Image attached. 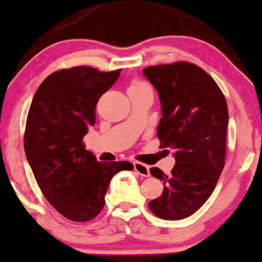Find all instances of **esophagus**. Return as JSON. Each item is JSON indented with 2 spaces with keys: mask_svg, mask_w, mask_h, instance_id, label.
I'll return each instance as SVG.
<instances>
[{
  "mask_svg": "<svg viewBox=\"0 0 262 262\" xmlns=\"http://www.w3.org/2000/svg\"><path fill=\"white\" fill-rule=\"evenodd\" d=\"M133 166H134V170H136L137 173H139L140 176H144V177H148V176L150 174L149 167H148L147 164L140 163V162H134Z\"/></svg>",
  "mask_w": 262,
  "mask_h": 262,
  "instance_id": "34e87169",
  "label": "esophagus"
}]
</instances>
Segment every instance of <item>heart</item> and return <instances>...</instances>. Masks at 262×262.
Masks as SVG:
<instances>
[{
	"instance_id": "heart-1",
	"label": "heart",
	"mask_w": 262,
	"mask_h": 262,
	"mask_svg": "<svg viewBox=\"0 0 262 262\" xmlns=\"http://www.w3.org/2000/svg\"><path fill=\"white\" fill-rule=\"evenodd\" d=\"M145 86H149V85L145 84V82H143L140 80H134V81H132L130 86H129V92H130V90L142 89V88H145Z\"/></svg>"
}]
</instances>
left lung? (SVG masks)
<instances>
[{
  "mask_svg": "<svg viewBox=\"0 0 262 262\" xmlns=\"http://www.w3.org/2000/svg\"><path fill=\"white\" fill-rule=\"evenodd\" d=\"M143 74L161 99V147L174 149L176 158L169 176L150 168L164 189L148 207L162 220L187 219L210 198L225 167L227 103L211 75L192 62L148 66Z\"/></svg>",
  "mask_w": 262,
  "mask_h": 262,
  "instance_id": "1",
  "label": "left lung"
}]
</instances>
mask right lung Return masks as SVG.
<instances>
[{
  "instance_id": "1",
  "label": "right lung",
  "mask_w": 262,
  "mask_h": 262,
  "mask_svg": "<svg viewBox=\"0 0 262 262\" xmlns=\"http://www.w3.org/2000/svg\"><path fill=\"white\" fill-rule=\"evenodd\" d=\"M119 70L90 66L50 74L35 93L27 114L24 147L41 192L59 213L86 222L100 213L112 178L132 170L130 162H98L82 138L95 124V106Z\"/></svg>"
}]
</instances>
